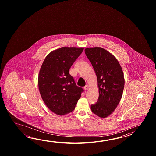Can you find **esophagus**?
Segmentation results:
<instances>
[{
    "label": "esophagus",
    "instance_id": "esophagus-1",
    "mask_svg": "<svg viewBox=\"0 0 156 156\" xmlns=\"http://www.w3.org/2000/svg\"><path fill=\"white\" fill-rule=\"evenodd\" d=\"M89 86L88 85H86V86L84 87V90H87L89 89Z\"/></svg>",
    "mask_w": 156,
    "mask_h": 156
}]
</instances>
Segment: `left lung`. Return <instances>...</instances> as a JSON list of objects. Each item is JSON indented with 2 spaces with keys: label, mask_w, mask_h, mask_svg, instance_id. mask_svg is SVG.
Returning <instances> with one entry per match:
<instances>
[{
  "label": "left lung",
  "mask_w": 156,
  "mask_h": 156,
  "mask_svg": "<svg viewBox=\"0 0 156 156\" xmlns=\"http://www.w3.org/2000/svg\"><path fill=\"white\" fill-rule=\"evenodd\" d=\"M85 52L96 73L99 93L91 109L105 118L114 112L122 98L125 83L123 70L115 57L101 47H87Z\"/></svg>",
  "instance_id": "obj_1"
}]
</instances>
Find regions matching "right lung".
<instances>
[{"label": "right lung", "instance_id": "right-lung-1", "mask_svg": "<svg viewBox=\"0 0 156 156\" xmlns=\"http://www.w3.org/2000/svg\"><path fill=\"white\" fill-rule=\"evenodd\" d=\"M83 50V47H75L53 50L41 67L38 77L41 96L48 108L58 115L73 112L83 91L69 74L70 67Z\"/></svg>", "mask_w": 156, "mask_h": 156}]
</instances>
